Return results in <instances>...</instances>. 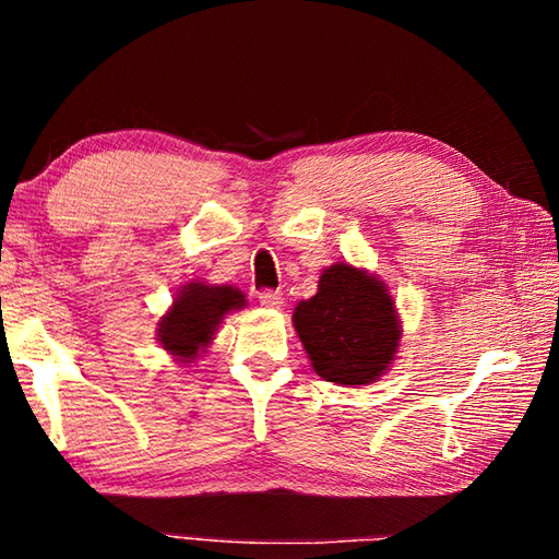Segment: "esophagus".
<instances>
[{
    "label": "esophagus",
    "instance_id": "obj_1",
    "mask_svg": "<svg viewBox=\"0 0 559 559\" xmlns=\"http://www.w3.org/2000/svg\"><path fill=\"white\" fill-rule=\"evenodd\" d=\"M259 302L263 308H281L283 306V293L281 290H261Z\"/></svg>",
    "mask_w": 559,
    "mask_h": 559
}]
</instances>
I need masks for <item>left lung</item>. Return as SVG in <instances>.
Here are the masks:
<instances>
[{"mask_svg": "<svg viewBox=\"0 0 559 559\" xmlns=\"http://www.w3.org/2000/svg\"><path fill=\"white\" fill-rule=\"evenodd\" d=\"M293 325L316 374L345 386L382 377L402 337L386 283L345 261L320 273L318 293L298 302Z\"/></svg>", "mask_w": 559, "mask_h": 559, "instance_id": "1", "label": "left lung"}]
</instances>
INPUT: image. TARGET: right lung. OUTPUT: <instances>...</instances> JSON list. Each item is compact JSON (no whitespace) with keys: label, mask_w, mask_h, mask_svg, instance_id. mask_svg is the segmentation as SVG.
I'll return each mask as SVG.
<instances>
[{"label":"right lung","mask_w":559,"mask_h":559,"mask_svg":"<svg viewBox=\"0 0 559 559\" xmlns=\"http://www.w3.org/2000/svg\"><path fill=\"white\" fill-rule=\"evenodd\" d=\"M246 306V298L234 286H210V283L192 281L182 286L157 323V340L177 362L189 365L202 357L214 340L216 328L231 310Z\"/></svg>","instance_id":"right-lung-1"}]
</instances>
